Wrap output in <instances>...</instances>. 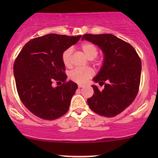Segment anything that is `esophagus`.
<instances>
[{
  "instance_id": "1",
  "label": "esophagus",
  "mask_w": 158,
  "mask_h": 158,
  "mask_svg": "<svg viewBox=\"0 0 158 158\" xmlns=\"http://www.w3.org/2000/svg\"><path fill=\"white\" fill-rule=\"evenodd\" d=\"M78 87H79V88H83V87H84V85H81V84H79Z\"/></svg>"
}]
</instances>
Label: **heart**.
<instances>
[{"mask_svg": "<svg viewBox=\"0 0 158 158\" xmlns=\"http://www.w3.org/2000/svg\"><path fill=\"white\" fill-rule=\"evenodd\" d=\"M81 49L88 59H94L98 54V50L95 45L90 42L83 43L81 45ZM71 48H68L63 52L61 59L64 64L66 67L71 66ZM94 70L91 68L75 69L70 73V78L71 80L77 83H85L87 80L94 76Z\"/></svg>", "mask_w": 158, "mask_h": 158, "instance_id": "b5f03b06", "label": "heart"}]
</instances>
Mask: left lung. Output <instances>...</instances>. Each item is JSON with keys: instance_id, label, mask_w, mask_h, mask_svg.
<instances>
[{"instance_id": "obj_1", "label": "left lung", "mask_w": 158, "mask_h": 158, "mask_svg": "<svg viewBox=\"0 0 158 158\" xmlns=\"http://www.w3.org/2000/svg\"><path fill=\"white\" fill-rule=\"evenodd\" d=\"M81 40L93 43L102 51V65L93 81L99 85L107 81L102 90L92 85L94 93L88 99V106L99 115L115 117L131 104L138 93L140 59L131 44L112 34H85Z\"/></svg>"}]
</instances>
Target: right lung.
<instances>
[{
	"label": "right lung",
	"instance_id": "obj_1",
	"mask_svg": "<svg viewBox=\"0 0 158 158\" xmlns=\"http://www.w3.org/2000/svg\"><path fill=\"white\" fill-rule=\"evenodd\" d=\"M81 37L48 34L29 41L18 56L13 68L18 94L25 107L39 118L52 120L68 110L78 85L66 81L61 56ZM55 81H59L57 86L53 85Z\"/></svg>",
	"mask_w": 158,
	"mask_h": 158
}]
</instances>
